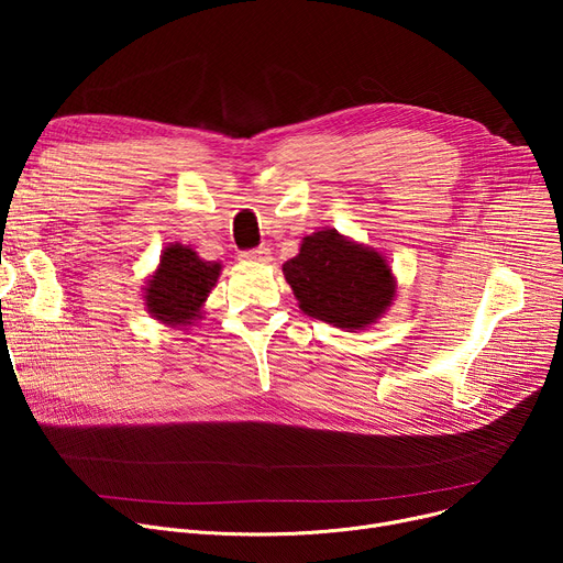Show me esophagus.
I'll list each match as a JSON object with an SVG mask.
<instances>
[{
    "label": "esophagus",
    "mask_w": 563,
    "mask_h": 563,
    "mask_svg": "<svg viewBox=\"0 0 563 563\" xmlns=\"http://www.w3.org/2000/svg\"><path fill=\"white\" fill-rule=\"evenodd\" d=\"M269 249L266 246H257V249H251V251H244L242 253V260H246V262H266L269 260Z\"/></svg>",
    "instance_id": "esophagus-1"
}]
</instances>
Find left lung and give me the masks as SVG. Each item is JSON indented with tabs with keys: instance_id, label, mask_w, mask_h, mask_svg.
Instances as JSON below:
<instances>
[{
	"instance_id": "1",
	"label": "left lung",
	"mask_w": 563,
	"mask_h": 563,
	"mask_svg": "<svg viewBox=\"0 0 563 563\" xmlns=\"http://www.w3.org/2000/svg\"><path fill=\"white\" fill-rule=\"evenodd\" d=\"M283 274L301 310L338 329H365L395 297L388 262L335 230L306 236L299 255L283 264Z\"/></svg>"
}]
</instances>
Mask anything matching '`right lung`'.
I'll return each instance as SVG.
<instances>
[{
    "instance_id": "right-lung-1",
    "label": "right lung",
    "mask_w": 563,
    "mask_h": 563,
    "mask_svg": "<svg viewBox=\"0 0 563 563\" xmlns=\"http://www.w3.org/2000/svg\"><path fill=\"white\" fill-rule=\"evenodd\" d=\"M221 272L219 262H207L196 251L170 244L157 274L145 285V306L164 323H191L200 314V306L210 297Z\"/></svg>"
}]
</instances>
